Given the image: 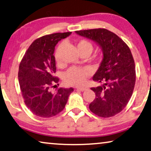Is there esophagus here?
I'll use <instances>...</instances> for the list:
<instances>
[{
    "instance_id": "esophagus-1",
    "label": "esophagus",
    "mask_w": 151,
    "mask_h": 151,
    "mask_svg": "<svg viewBox=\"0 0 151 151\" xmlns=\"http://www.w3.org/2000/svg\"><path fill=\"white\" fill-rule=\"evenodd\" d=\"M76 89L79 90V91H84L87 89V88H86V87H77Z\"/></svg>"
}]
</instances>
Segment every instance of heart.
I'll use <instances>...</instances> for the list:
<instances>
[{"label": "heart", "instance_id": "b5f03b06", "mask_svg": "<svg viewBox=\"0 0 151 151\" xmlns=\"http://www.w3.org/2000/svg\"><path fill=\"white\" fill-rule=\"evenodd\" d=\"M78 51H87L91 53L93 51V45L87 40H81L77 45ZM55 61L58 64L60 62L59 51L57 50L55 55ZM90 74L91 70L88 68H78L72 67L64 74V81L66 85L70 86H81L83 85L86 78Z\"/></svg>", "mask_w": 151, "mask_h": 151}]
</instances>
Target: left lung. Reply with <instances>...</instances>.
<instances>
[{
	"instance_id": "8db88e82",
	"label": "left lung",
	"mask_w": 151,
	"mask_h": 151,
	"mask_svg": "<svg viewBox=\"0 0 151 151\" xmlns=\"http://www.w3.org/2000/svg\"><path fill=\"white\" fill-rule=\"evenodd\" d=\"M93 40L100 47L103 59L93 80L102 85L91 89L96 98L89 104L93 113L101 117L116 115L126 106L136 82L135 63L131 51L117 35L104 28L75 32Z\"/></svg>"
}]
</instances>
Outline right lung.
Listing matches in <instances>:
<instances>
[{"mask_svg": "<svg viewBox=\"0 0 151 151\" xmlns=\"http://www.w3.org/2000/svg\"><path fill=\"white\" fill-rule=\"evenodd\" d=\"M71 32L54 33L35 40L24 55L19 66L18 79L27 107L34 114L48 118L63 111L73 88H59L55 93L51 88L59 78L55 77V47Z\"/></svg>", "mask_w": 151, "mask_h": 151, "instance_id": "right-lung-1", "label": "right lung"}]
</instances>
